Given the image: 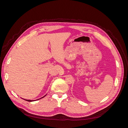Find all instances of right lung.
Instances as JSON below:
<instances>
[{"mask_svg":"<svg viewBox=\"0 0 128 128\" xmlns=\"http://www.w3.org/2000/svg\"><path fill=\"white\" fill-rule=\"evenodd\" d=\"M44 97V96H43ZM43 97H42V98H43ZM40 99H41V98H40ZM25 100H26V101H28V102H32V101H34V100H26V99H24Z\"/></svg>","mask_w":128,"mask_h":128,"instance_id":"add662e5","label":"right lung"}]
</instances>
